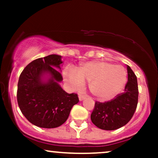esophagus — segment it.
<instances>
[{
	"label": "esophagus",
	"instance_id": "1",
	"mask_svg": "<svg viewBox=\"0 0 158 158\" xmlns=\"http://www.w3.org/2000/svg\"><path fill=\"white\" fill-rule=\"evenodd\" d=\"M85 99V96L81 95V94H79V101H83Z\"/></svg>",
	"mask_w": 158,
	"mask_h": 158
}]
</instances>
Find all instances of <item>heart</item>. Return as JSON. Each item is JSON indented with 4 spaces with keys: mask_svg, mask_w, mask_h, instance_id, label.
Listing matches in <instances>:
<instances>
[{
    "mask_svg": "<svg viewBox=\"0 0 158 158\" xmlns=\"http://www.w3.org/2000/svg\"><path fill=\"white\" fill-rule=\"evenodd\" d=\"M126 71L120 65L104 61H94L81 64L79 68L69 65L64 72V81L72 89H80L85 81H89L93 95L102 101L114 97L126 81Z\"/></svg>",
    "mask_w": 158,
    "mask_h": 158,
    "instance_id": "obj_1",
    "label": "heart"
}]
</instances>
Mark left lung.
Returning <instances> with one entry per match:
<instances>
[{"instance_id": "1", "label": "left lung", "mask_w": 158, "mask_h": 158, "mask_svg": "<svg viewBox=\"0 0 158 158\" xmlns=\"http://www.w3.org/2000/svg\"><path fill=\"white\" fill-rule=\"evenodd\" d=\"M128 81L124 92L105 102H96L90 115L92 123L100 129L112 131L124 126L135 114L138 102L137 77L127 65Z\"/></svg>"}]
</instances>
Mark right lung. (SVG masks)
<instances>
[{
    "mask_svg": "<svg viewBox=\"0 0 158 158\" xmlns=\"http://www.w3.org/2000/svg\"><path fill=\"white\" fill-rule=\"evenodd\" d=\"M62 63L61 56L52 54L32 61L20 75L19 106L27 120L40 128L61 126L79 102L77 94H68L59 85Z\"/></svg>",
    "mask_w": 158,
    "mask_h": 158,
    "instance_id": "add662e5",
    "label": "right lung"
}]
</instances>
